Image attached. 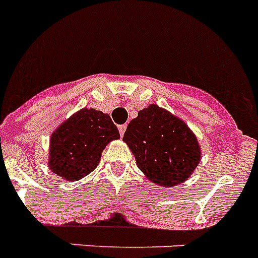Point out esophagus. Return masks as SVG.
<instances>
[{"instance_id": "obj_1", "label": "esophagus", "mask_w": 258, "mask_h": 258, "mask_svg": "<svg viewBox=\"0 0 258 258\" xmlns=\"http://www.w3.org/2000/svg\"><path fill=\"white\" fill-rule=\"evenodd\" d=\"M125 131H126V125H120V126H118V132H120V136L121 137H122V136H124V133H125Z\"/></svg>"}]
</instances>
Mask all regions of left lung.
<instances>
[{
	"label": "left lung",
	"instance_id": "obj_1",
	"mask_svg": "<svg viewBox=\"0 0 258 258\" xmlns=\"http://www.w3.org/2000/svg\"><path fill=\"white\" fill-rule=\"evenodd\" d=\"M124 142L151 182L175 186L185 181L201 160L197 137L171 112L151 104L129 122Z\"/></svg>",
	"mask_w": 258,
	"mask_h": 258
}]
</instances>
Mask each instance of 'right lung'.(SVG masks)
Here are the masks:
<instances>
[{
  "label": "right lung",
  "mask_w": 258,
  "mask_h": 258,
  "mask_svg": "<svg viewBox=\"0 0 258 258\" xmlns=\"http://www.w3.org/2000/svg\"><path fill=\"white\" fill-rule=\"evenodd\" d=\"M118 138L117 126L108 114L82 108L50 136L48 166L68 181H77L96 168L105 146Z\"/></svg>",
  "instance_id": "right-lung-1"
}]
</instances>
